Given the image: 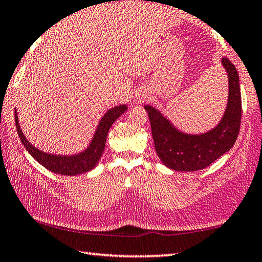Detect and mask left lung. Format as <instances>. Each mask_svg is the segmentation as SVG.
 <instances>
[{
  "label": "left lung",
  "instance_id": "obj_1",
  "mask_svg": "<svg viewBox=\"0 0 262 262\" xmlns=\"http://www.w3.org/2000/svg\"><path fill=\"white\" fill-rule=\"evenodd\" d=\"M221 64L228 75V102L215 127L205 133L189 134L180 130L158 108L144 105L151 122L156 152L165 166L179 172H193L210 166L227 154L237 140L242 119L239 77L235 65L227 58Z\"/></svg>",
  "mask_w": 262,
  "mask_h": 262
}]
</instances>
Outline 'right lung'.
<instances>
[{
	"label": "right lung",
	"instance_id": "add662e5",
	"mask_svg": "<svg viewBox=\"0 0 262 262\" xmlns=\"http://www.w3.org/2000/svg\"><path fill=\"white\" fill-rule=\"evenodd\" d=\"M127 108L128 107L126 104H121V105L107 110V112L99 120L96 130H95L93 139L89 142L88 146L81 152H78V154L74 155H55L39 150L37 147L31 144L30 141L24 135L21 128L19 126L17 110H15V122L21 143L37 163L56 174L74 177V175L89 172L98 164L104 149H105L107 133L110 130L112 123L123 112H126Z\"/></svg>",
	"mask_w": 262,
	"mask_h": 262
}]
</instances>
